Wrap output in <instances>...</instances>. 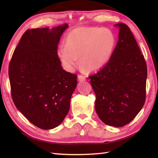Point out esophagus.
Masks as SVG:
<instances>
[{
  "mask_svg": "<svg viewBox=\"0 0 158 158\" xmlns=\"http://www.w3.org/2000/svg\"><path fill=\"white\" fill-rule=\"evenodd\" d=\"M78 80H79V81H80V82L85 81V77H84V76L79 75L78 76Z\"/></svg>",
  "mask_w": 158,
  "mask_h": 158,
  "instance_id": "obj_1",
  "label": "esophagus"
}]
</instances>
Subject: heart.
Here are the masks:
<instances>
[{"label": "heart", "mask_w": 158, "mask_h": 158, "mask_svg": "<svg viewBox=\"0 0 158 158\" xmlns=\"http://www.w3.org/2000/svg\"><path fill=\"white\" fill-rule=\"evenodd\" d=\"M116 40L109 29L99 27L78 28L71 31L65 45L58 48V57L67 71L78 65L90 73L98 72L107 65L116 47Z\"/></svg>", "instance_id": "1"}]
</instances>
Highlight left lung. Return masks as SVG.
<instances>
[{
	"label": "left lung",
	"instance_id": "1",
	"mask_svg": "<svg viewBox=\"0 0 158 158\" xmlns=\"http://www.w3.org/2000/svg\"><path fill=\"white\" fill-rule=\"evenodd\" d=\"M114 26L119 33L112 56L90 81L99 118L106 125L120 127L132 121L145 103L147 67L129 27L123 23Z\"/></svg>",
	"mask_w": 158,
	"mask_h": 158
}]
</instances>
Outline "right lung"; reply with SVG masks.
I'll list each match as a JSON object with an SVG mask.
<instances>
[{"label":"right lung","mask_w":158,"mask_h":158,"mask_svg":"<svg viewBox=\"0 0 158 158\" xmlns=\"http://www.w3.org/2000/svg\"><path fill=\"white\" fill-rule=\"evenodd\" d=\"M67 23L27 30L13 53L9 65L12 97L16 107L42 130L58 127L70 106L77 76L63 69L57 55Z\"/></svg>","instance_id":"1"}]
</instances>
